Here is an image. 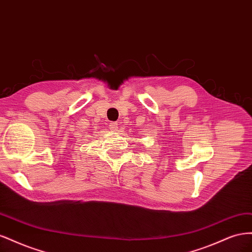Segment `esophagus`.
Returning a JSON list of instances; mask_svg holds the SVG:
<instances>
[{
  "label": "esophagus",
  "mask_w": 252,
  "mask_h": 252,
  "mask_svg": "<svg viewBox=\"0 0 252 252\" xmlns=\"http://www.w3.org/2000/svg\"><path fill=\"white\" fill-rule=\"evenodd\" d=\"M118 123L117 122H111V123H109V129L110 130H112V131H116V130H118Z\"/></svg>",
  "instance_id": "1"
}]
</instances>
